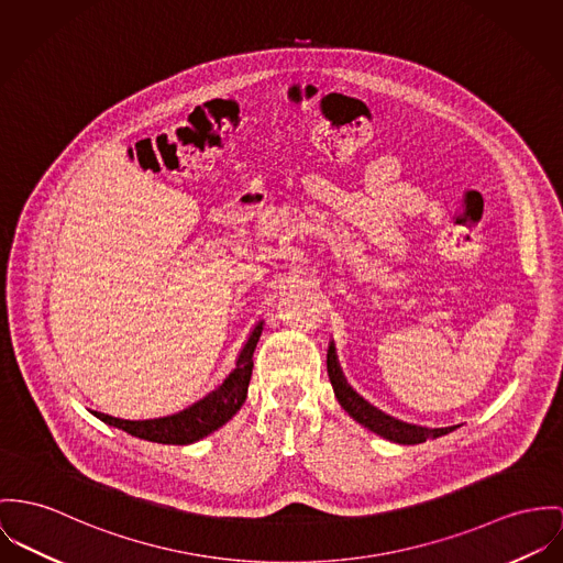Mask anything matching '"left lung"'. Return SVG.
<instances>
[{"label": "left lung", "mask_w": 563, "mask_h": 563, "mask_svg": "<svg viewBox=\"0 0 563 563\" xmlns=\"http://www.w3.org/2000/svg\"><path fill=\"white\" fill-rule=\"evenodd\" d=\"M328 375H330L334 394H336V398H339V402H341V407L345 409L346 413L357 424L368 429L371 433L379 434L388 441L402 443V445H416V443H422L427 439H437L441 434L452 433V431L461 429V424L443 427V429H429V427H420V424H409V422H402L398 418H391L386 411L371 405L366 398H362L355 389L349 386L345 373L339 364L334 341H330V346H328Z\"/></svg>", "instance_id": "obj_1"}]
</instances>
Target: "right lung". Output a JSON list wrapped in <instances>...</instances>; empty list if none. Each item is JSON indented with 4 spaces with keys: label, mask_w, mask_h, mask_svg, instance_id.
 <instances>
[{
    "label": "right lung",
    "mask_w": 563,
    "mask_h": 563,
    "mask_svg": "<svg viewBox=\"0 0 563 563\" xmlns=\"http://www.w3.org/2000/svg\"><path fill=\"white\" fill-rule=\"evenodd\" d=\"M261 332H263V319L255 323L246 343L240 349L235 368L218 384L217 388L210 389L203 398L195 400L181 411H175L172 416H163V418H150V420H124V418H115V416L91 411V409L89 413H93L98 420H102L113 429H120L124 433L145 439V441L167 443V445L195 443L214 433L220 427H224L244 405L251 375H253V353L260 343Z\"/></svg>",
    "instance_id": "right-lung-1"
}]
</instances>
